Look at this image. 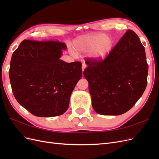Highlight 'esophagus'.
<instances>
[{
    "instance_id": "1",
    "label": "esophagus",
    "mask_w": 159,
    "mask_h": 159,
    "mask_svg": "<svg viewBox=\"0 0 159 159\" xmlns=\"http://www.w3.org/2000/svg\"><path fill=\"white\" fill-rule=\"evenodd\" d=\"M86 67H87V66H86L85 62L83 61V62H82V67H81V69H82V71H84V70H85V68H86Z\"/></svg>"
}]
</instances>
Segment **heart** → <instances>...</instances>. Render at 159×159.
Wrapping results in <instances>:
<instances>
[{"label":"heart","mask_w":159,"mask_h":159,"mask_svg":"<svg viewBox=\"0 0 159 159\" xmlns=\"http://www.w3.org/2000/svg\"><path fill=\"white\" fill-rule=\"evenodd\" d=\"M75 48L81 52L90 51V56L95 60L105 58L111 52L113 39L104 34L88 36L80 38L75 42Z\"/></svg>","instance_id":"b5f03b06"}]
</instances>
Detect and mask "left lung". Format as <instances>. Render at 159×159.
I'll return each instance as SVG.
<instances>
[{
	"label": "left lung",
	"mask_w": 159,
	"mask_h": 159,
	"mask_svg": "<svg viewBox=\"0 0 159 159\" xmlns=\"http://www.w3.org/2000/svg\"><path fill=\"white\" fill-rule=\"evenodd\" d=\"M84 75L89 84L92 107L103 115L126 113L144 93L148 66L145 48L128 30L104 60L87 58Z\"/></svg>",
	"instance_id": "8db88e82"
}]
</instances>
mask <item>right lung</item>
Returning <instances> with one entry per match:
<instances>
[{"instance_id":"obj_1","label":"right lung","mask_w":159,"mask_h":159,"mask_svg":"<svg viewBox=\"0 0 159 159\" xmlns=\"http://www.w3.org/2000/svg\"><path fill=\"white\" fill-rule=\"evenodd\" d=\"M65 43L23 40L13 52L9 78L17 102L35 116L64 113L70 95L82 75L80 61L60 60Z\"/></svg>"}]
</instances>
